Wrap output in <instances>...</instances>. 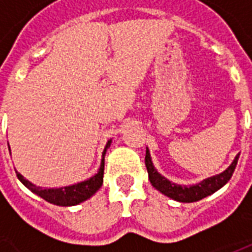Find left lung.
<instances>
[{
	"label": "left lung",
	"mask_w": 252,
	"mask_h": 252,
	"mask_svg": "<svg viewBox=\"0 0 252 252\" xmlns=\"http://www.w3.org/2000/svg\"><path fill=\"white\" fill-rule=\"evenodd\" d=\"M239 155L240 154H238L235 157L232 163L229 164V167L227 170H224L222 173L215 175V177H211V178H206V180L201 181L200 184L191 186L177 185V184L171 182L167 178H164L163 175L159 174L157 169L154 167L148 148L146 150V167H147L148 178H150L151 185L157 190H159L162 194L167 195V197L175 201H180V202H195V201L205 198L206 195H211L212 193H215L216 190L222 188L228 181L231 180L233 171H235V167L238 164Z\"/></svg>",
	"instance_id": "obj_1"
}]
</instances>
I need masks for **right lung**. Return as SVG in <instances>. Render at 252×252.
<instances>
[{"instance_id":"add662e5","label":"right lung","mask_w":252,"mask_h":252,"mask_svg":"<svg viewBox=\"0 0 252 252\" xmlns=\"http://www.w3.org/2000/svg\"><path fill=\"white\" fill-rule=\"evenodd\" d=\"M110 143H112V140H109V142L106 143V146H105L104 153H102L101 166H99L97 174L93 175V177L89 178V180L83 181V182L75 184V185L63 186V188H51V189H43L40 186L33 185L32 182H30L28 180H25L24 177L20 174L19 171H16V174H17V178L21 181V184L24 186H27L32 193H35V194H37L39 197H41V198H44V200L48 201V202H51L54 205H78V204H81L83 201H86L88 198H90V197L101 188V185H102V181H104V158L105 154H106V150L109 148ZM9 150H10V147H9Z\"/></svg>"}]
</instances>
